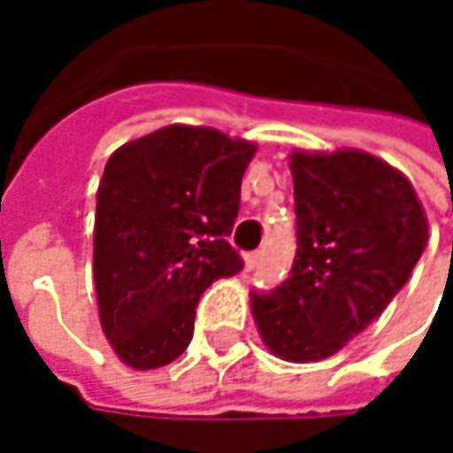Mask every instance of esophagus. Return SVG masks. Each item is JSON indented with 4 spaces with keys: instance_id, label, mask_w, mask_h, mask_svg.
Segmentation results:
<instances>
[{
    "instance_id": "obj_1",
    "label": "esophagus",
    "mask_w": 453,
    "mask_h": 453,
    "mask_svg": "<svg viewBox=\"0 0 453 453\" xmlns=\"http://www.w3.org/2000/svg\"><path fill=\"white\" fill-rule=\"evenodd\" d=\"M259 262H262V251H251V254H246L243 257V265H246V270L251 273V270H257L259 267Z\"/></svg>"
}]
</instances>
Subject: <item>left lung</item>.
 Segmentation results:
<instances>
[{
    "label": "left lung",
    "instance_id": "8db88e82",
    "mask_svg": "<svg viewBox=\"0 0 453 453\" xmlns=\"http://www.w3.org/2000/svg\"><path fill=\"white\" fill-rule=\"evenodd\" d=\"M296 259L270 294H251L265 346L286 362L341 351L409 280L427 218L404 173L359 151H294Z\"/></svg>",
    "mask_w": 453,
    "mask_h": 453
}]
</instances>
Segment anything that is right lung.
I'll return each mask as SVG.
<instances>
[{
	"label": "right lung",
	"mask_w": 453,
	"mask_h": 453,
	"mask_svg": "<svg viewBox=\"0 0 453 453\" xmlns=\"http://www.w3.org/2000/svg\"><path fill=\"white\" fill-rule=\"evenodd\" d=\"M257 143L165 126L123 143L96 191L94 283L102 330L134 370L178 359L196 304L243 262L227 243Z\"/></svg>",
	"instance_id": "right-lung-1"
}]
</instances>
